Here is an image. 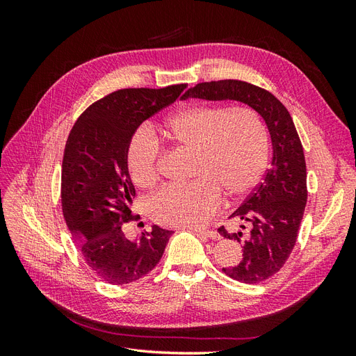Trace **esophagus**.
<instances>
[{
  "instance_id": "obj_1",
  "label": "esophagus",
  "mask_w": 356,
  "mask_h": 356,
  "mask_svg": "<svg viewBox=\"0 0 356 356\" xmlns=\"http://www.w3.org/2000/svg\"><path fill=\"white\" fill-rule=\"evenodd\" d=\"M196 233L202 234V236H207L209 239H220V233L215 232V230H200V229H195Z\"/></svg>"
}]
</instances>
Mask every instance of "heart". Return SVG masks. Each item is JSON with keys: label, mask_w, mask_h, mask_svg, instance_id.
Masks as SVG:
<instances>
[{"label": "heart", "mask_w": 356, "mask_h": 356, "mask_svg": "<svg viewBox=\"0 0 356 356\" xmlns=\"http://www.w3.org/2000/svg\"><path fill=\"white\" fill-rule=\"evenodd\" d=\"M170 144L195 152L187 186L166 187L149 199L148 211L159 224L199 227L218 211L222 195L239 200L261 181L268 160L267 129L250 106L195 104L172 115L163 126ZM161 149L143 127L127 147V166L138 187L156 186Z\"/></svg>", "instance_id": "heart-1"}]
</instances>
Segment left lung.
<instances>
[{
  "mask_svg": "<svg viewBox=\"0 0 356 356\" xmlns=\"http://www.w3.org/2000/svg\"><path fill=\"white\" fill-rule=\"evenodd\" d=\"M187 98L243 102L263 117L270 134V169L230 215L241 221V230L218 229L222 238L239 242L243 251L241 263L222 267V272L243 284L261 282L281 270L288 260L307 202L305 153L293 118L270 92L239 80L199 83L181 96Z\"/></svg>",
  "mask_w": 356,
  "mask_h": 356,
  "instance_id": "8db88e82",
  "label": "left lung"
}]
</instances>
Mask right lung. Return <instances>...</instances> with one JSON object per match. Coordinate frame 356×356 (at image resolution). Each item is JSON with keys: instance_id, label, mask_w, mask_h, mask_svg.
<instances>
[{"instance_id": "right-lung-1", "label": "right lung", "mask_w": 356, "mask_h": 356, "mask_svg": "<svg viewBox=\"0 0 356 356\" xmlns=\"http://www.w3.org/2000/svg\"><path fill=\"white\" fill-rule=\"evenodd\" d=\"M186 88L113 92L92 104L70 132L62 161L63 217L84 261L108 284L126 285L152 272L174 233L154 224L139 239L126 238L135 199L127 147L143 122Z\"/></svg>"}]
</instances>
